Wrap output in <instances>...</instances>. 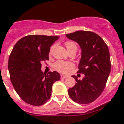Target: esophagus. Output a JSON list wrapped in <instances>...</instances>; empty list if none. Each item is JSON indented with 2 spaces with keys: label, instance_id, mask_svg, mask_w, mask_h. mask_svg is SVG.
Segmentation results:
<instances>
[{
  "label": "esophagus",
  "instance_id": "obj_1",
  "mask_svg": "<svg viewBox=\"0 0 124 124\" xmlns=\"http://www.w3.org/2000/svg\"><path fill=\"white\" fill-rule=\"evenodd\" d=\"M60 78H61V79H65V78H67V76H65V75H61V76H60Z\"/></svg>",
  "mask_w": 124,
  "mask_h": 124
}]
</instances>
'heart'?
<instances>
[{"label": "heart", "instance_id": "b5f03b06", "mask_svg": "<svg viewBox=\"0 0 124 124\" xmlns=\"http://www.w3.org/2000/svg\"><path fill=\"white\" fill-rule=\"evenodd\" d=\"M66 48H67L68 52H70L73 50L78 49V46L73 41H67L65 43ZM52 50V47L51 48L50 53ZM54 67L56 70H57L59 72L61 73H66L70 69L73 68L74 64L70 62H65V61H62V60H58L54 64Z\"/></svg>", "mask_w": 124, "mask_h": 124}]
</instances>
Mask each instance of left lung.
<instances>
[{
	"label": "left lung",
	"instance_id": "8db88e82",
	"mask_svg": "<svg viewBox=\"0 0 124 124\" xmlns=\"http://www.w3.org/2000/svg\"><path fill=\"white\" fill-rule=\"evenodd\" d=\"M65 36L80 46L81 58L78 72L84 74L82 80L78 79L76 76H72L77 83L69 89V95L78 103H90L102 93L110 74L108 48L103 39L93 32L78 31Z\"/></svg>",
	"mask_w": 124,
	"mask_h": 124
}]
</instances>
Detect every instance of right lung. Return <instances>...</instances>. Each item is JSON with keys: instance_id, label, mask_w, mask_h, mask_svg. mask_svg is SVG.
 <instances>
[{"instance_id": "1", "label": "right lung", "mask_w": 124, "mask_h": 124, "mask_svg": "<svg viewBox=\"0 0 124 124\" xmlns=\"http://www.w3.org/2000/svg\"><path fill=\"white\" fill-rule=\"evenodd\" d=\"M57 36L29 35L14 45L8 62L14 89L24 101L31 105H43L50 98L52 85L60 79L56 71L47 74L41 70L43 61L49 60L50 47Z\"/></svg>"}]
</instances>
